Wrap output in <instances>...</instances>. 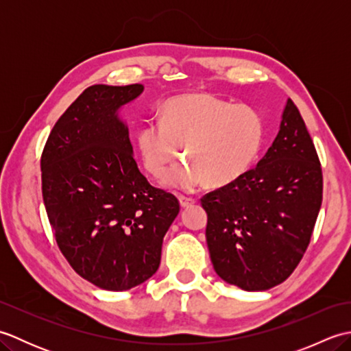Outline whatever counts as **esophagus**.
<instances>
[{
  "instance_id": "esophagus-1",
  "label": "esophagus",
  "mask_w": 351,
  "mask_h": 351,
  "mask_svg": "<svg viewBox=\"0 0 351 351\" xmlns=\"http://www.w3.org/2000/svg\"><path fill=\"white\" fill-rule=\"evenodd\" d=\"M178 199H180V204H181V206H182V208H189V206H191V205H195V204H196V199H193V197L180 196Z\"/></svg>"
}]
</instances>
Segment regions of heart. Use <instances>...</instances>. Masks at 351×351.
<instances>
[{
  "mask_svg": "<svg viewBox=\"0 0 351 351\" xmlns=\"http://www.w3.org/2000/svg\"><path fill=\"white\" fill-rule=\"evenodd\" d=\"M265 140L264 117L247 106H232L206 93H187L164 102L160 122H147L136 134L145 169L160 178L180 155L162 184L191 191L206 182L223 187L247 171Z\"/></svg>",
  "mask_w": 351,
  "mask_h": 351,
  "instance_id": "b5f03b06",
  "label": "heart"
}]
</instances>
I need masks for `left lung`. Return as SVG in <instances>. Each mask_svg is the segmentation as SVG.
<instances>
[{
	"mask_svg": "<svg viewBox=\"0 0 351 351\" xmlns=\"http://www.w3.org/2000/svg\"><path fill=\"white\" fill-rule=\"evenodd\" d=\"M323 200V173L299 108L288 99L256 167L202 199L214 270L244 291H265L299 265Z\"/></svg>",
	"mask_w": 351,
	"mask_h": 351,
	"instance_id": "1",
	"label": "left lung"
}]
</instances>
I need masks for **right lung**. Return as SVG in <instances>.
Masks as SVG:
<instances>
[{
    "label": "right lung",
    "instance_id": "1",
    "mask_svg": "<svg viewBox=\"0 0 351 351\" xmlns=\"http://www.w3.org/2000/svg\"><path fill=\"white\" fill-rule=\"evenodd\" d=\"M141 84L87 87L43 147L42 195L58 249L81 278L107 291L140 285L158 270L178 199L141 175L119 110Z\"/></svg>",
    "mask_w": 351,
    "mask_h": 351
}]
</instances>
